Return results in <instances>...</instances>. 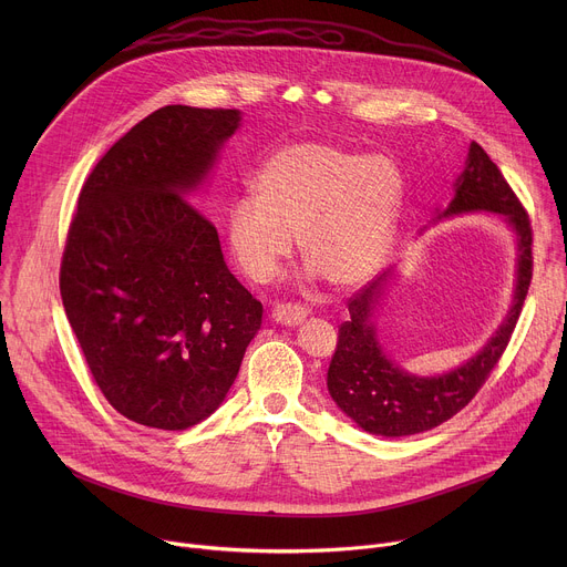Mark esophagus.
<instances>
[{"label": "esophagus", "instance_id": "34e87169", "mask_svg": "<svg viewBox=\"0 0 567 567\" xmlns=\"http://www.w3.org/2000/svg\"><path fill=\"white\" fill-rule=\"evenodd\" d=\"M309 313L307 305H298V302H278L271 309V318L280 326H298L300 320H305Z\"/></svg>", "mask_w": 567, "mask_h": 567}]
</instances>
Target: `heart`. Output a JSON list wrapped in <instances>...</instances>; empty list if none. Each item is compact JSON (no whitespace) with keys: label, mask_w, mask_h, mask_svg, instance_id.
I'll return each mask as SVG.
<instances>
[{"label":"heart","mask_w":567,"mask_h":567,"mask_svg":"<svg viewBox=\"0 0 567 567\" xmlns=\"http://www.w3.org/2000/svg\"><path fill=\"white\" fill-rule=\"evenodd\" d=\"M401 173L383 154L361 156L332 143H293L274 152L254 179V197L226 215V239L239 269L269 282L293 251L328 285L350 289L383 265Z\"/></svg>","instance_id":"b5f03b06"}]
</instances>
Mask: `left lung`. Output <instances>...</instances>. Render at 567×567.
Returning <instances> with one entry per match:
<instances>
[{
    "mask_svg": "<svg viewBox=\"0 0 567 567\" xmlns=\"http://www.w3.org/2000/svg\"><path fill=\"white\" fill-rule=\"evenodd\" d=\"M468 210L501 213L518 235L520 256L514 305L501 330L480 354L449 374L422 379L390 363L377 343L370 316L385 276L352 293L348 300L350 318L341 322L337 352L328 370V388L339 409L372 435L403 437L444 424L477 394L509 346L532 282L534 230L525 206L501 168L475 141L468 147L466 168L455 184V197L444 215Z\"/></svg>",
    "mask_w": 567,
    "mask_h": 567,
    "instance_id": "left-lung-1",
    "label": "left lung"
}]
</instances>
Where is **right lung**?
I'll use <instances>...</instances> for the list:
<instances>
[{"mask_svg":"<svg viewBox=\"0 0 567 567\" xmlns=\"http://www.w3.org/2000/svg\"><path fill=\"white\" fill-rule=\"evenodd\" d=\"M237 110L166 105L123 134L78 197L60 296L112 409L164 431L208 417L260 330L213 221L184 195L237 130Z\"/></svg>","mask_w":567,"mask_h":567,"instance_id":"add662e5","label":"right lung"}]
</instances>
